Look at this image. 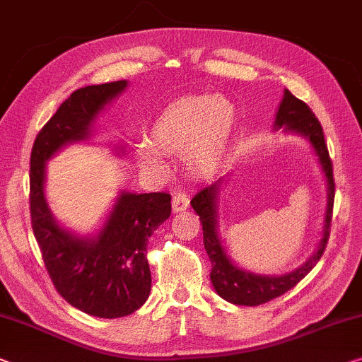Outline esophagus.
Returning <instances> with one entry per match:
<instances>
[{"instance_id":"obj_1","label":"esophagus","mask_w":362,"mask_h":362,"mask_svg":"<svg viewBox=\"0 0 362 362\" xmlns=\"http://www.w3.org/2000/svg\"><path fill=\"white\" fill-rule=\"evenodd\" d=\"M171 207H173V212H181V210H186L189 207V197L185 192H176L171 200Z\"/></svg>"}]
</instances>
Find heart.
Wrapping results in <instances>:
<instances>
[{"mask_svg": "<svg viewBox=\"0 0 362 362\" xmlns=\"http://www.w3.org/2000/svg\"><path fill=\"white\" fill-rule=\"evenodd\" d=\"M233 127L235 108L226 98L185 97L171 103L155 121L150 146L160 152H185V162L192 173L210 175L223 160ZM153 149L139 146L136 158L144 168L158 170L162 162Z\"/></svg>", "mask_w": 362, "mask_h": 362, "instance_id": "heart-1", "label": "heart"}]
</instances>
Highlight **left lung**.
I'll return each mask as SVG.
<instances>
[{
    "label": "left lung",
    "mask_w": 362,
    "mask_h": 362,
    "mask_svg": "<svg viewBox=\"0 0 362 362\" xmlns=\"http://www.w3.org/2000/svg\"><path fill=\"white\" fill-rule=\"evenodd\" d=\"M275 126H285L288 131L299 132L305 136L313 144L319 162L324 170L327 185H329V204H327V216H325V230L324 239L319 244L317 252L310 257L303 267L291 274L281 276H260L249 274V272L239 270L238 267L231 264V260L226 257L225 249L221 247L218 235H216V196H218L220 181L215 185L200 189V191L192 197L191 205L196 210V214L200 216V223H202L204 233V246L209 254L210 262H212V274L210 280L214 283L215 291L221 298L226 299L233 304L239 305H259L269 303L272 299L281 296L283 293L291 290L298 285L303 278L314 269L315 264L324 254L327 243L330 236L332 226V214H333V200H335V180H333V165L327 148L324 129L315 118L308 105L303 100H299L293 95L290 90H285L280 108H278Z\"/></svg>",
    "instance_id": "left-lung-1"
}]
</instances>
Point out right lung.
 Returning a JSON list of instances; mask_svg holds the SVG:
<instances>
[{"mask_svg": "<svg viewBox=\"0 0 362 362\" xmlns=\"http://www.w3.org/2000/svg\"><path fill=\"white\" fill-rule=\"evenodd\" d=\"M126 81L72 92L42 127L30 153V223L54 290L88 315L118 319L147 301L152 285L147 243L171 214L166 192H123L95 239H79L54 223L43 196L45 162L64 144L82 141Z\"/></svg>", "mask_w": 362, "mask_h": 362, "instance_id": "obj_1", "label": "right lung"}]
</instances>
